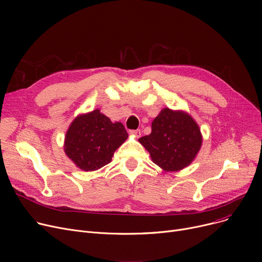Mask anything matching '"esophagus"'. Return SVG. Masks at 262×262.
I'll use <instances>...</instances> for the list:
<instances>
[{"instance_id":"esophagus-1","label":"esophagus","mask_w":262,"mask_h":262,"mask_svg":"<svg viewBox=\"0 0 262 262\" xmlns=\"http://www.w3.org/2000/svg\"><path fill=\"white\" fill-rule=\"evenodd\" d=\"M129 134L134 137H136V138H139V137L141 136V130L140 129H133V130H129Z\"/></svg>"}]
</instances>
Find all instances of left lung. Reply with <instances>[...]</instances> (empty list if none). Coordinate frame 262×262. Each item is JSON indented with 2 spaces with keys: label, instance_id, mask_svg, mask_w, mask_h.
I'll list each match as a JSON object with an SVG mask.
<instances>
[{
  "label": "left lung",
  "instance_id": "8db88e82",
  "mask_svg": "<svg viewBox=\"0 0 262 262\" xmlns=\"http://www.w3.org/2000/svg\"><path fill=\"white\" fill-rule=\"evenodd\" d=\"M202 141L201 129L192 117L170 108L161 110L152 122V133L139 139L153 162L166 172L188 167L198 155Z\"/></svg>",
  "mask_w": 262,
  "mask_h": 262
}]
</instances>
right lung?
I'll list each match as a JSON object with an SVG mask.
<instances>
[{"label":"right lung","mask_w":262,"mask_h":262,"mask_svg":"<svg viewBox=\"0 0 262 262\" xmlns=\"http://www.w3.org/2000/svg\"><path fill=\"white\" fill-rule=\"evenodd\" d=\"M128 134L120 122L113 123L99 109L76 117L64 138V153L82 171H95L112 161Z\"/></svg>","instance_id":"obj_1"}]
</instances>
